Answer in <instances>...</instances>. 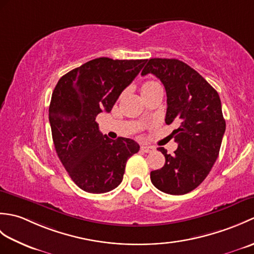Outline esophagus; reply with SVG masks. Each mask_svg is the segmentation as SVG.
Here are the masks:
<instances>
[{
    "instance_id": "34e87169",
    "label": "esophagus",
    "mask_w": 254,
    "mask_h": 254,
    "mask_svg": "<svg viewBox=\"0 0 254 254\" xmlns=\"http://www.w3.org/2000/svg\"><path fill=\"white\" fill-rule=\"evenodd\" d=\"M141 150L144 153H152V152H154L155 148L153 146H148V145H142Z\"/></svg>"
}]
</instances>
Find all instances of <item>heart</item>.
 Instances as JSON below:
<instances>
[{"label":"heart","instance_id":"obj_1","mask_svg":"<svg viewBox=\"0 0 254 254\" xmlns=\"http://www.w3.org/2000/svg\"><path fill=\"white\" fill-rule=\"evenodd\" d=\"M159 84L157 82H154V80H148V82L144 83L142 86V94L143 93H146V91L150 90L152 88L156 87V86H158Z\"/></svg>","mask_w":254,"mask_h":254}]
</instances>
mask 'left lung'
I'll list each match as a JSON object with an SVG mask.
<instances>
[{
	"instance_id": "1",
	"label": "left lung",
	"mask_w": 254,
	"mask_h": 254,
	"mask_svg": "<svg viewBox=\"0 0 254 254\" xmlns=\"http://www.w3.org/2000/svg\"><path fill=\"white\" fill-rule=\"evenodd\" d=\"M154 74L167 94V124L177 122L172 132L175 155L158 147L166 163L150 172L153 185L165 193L181 195L204 181L216 161L226 130L219 95L195 69L177 59H149L142 75Z\"/></svg>"
}]
</instances>
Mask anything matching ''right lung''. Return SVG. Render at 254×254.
Instances as JSON below:
<instances>
[{
  "label": "right lung",
  "instance_id": "add662e5",
  "mask_svg": "<svg viewBox=\"0 0 254 254\" xmlns=\"http://www.w3.org/2000/svg\"><path fill=\"white\" fill-rule=\"evenodd\" d=\"M147 60L98 58L66 73L52 93L49 121L57 154L75 185L105 193L122 182L127 159L139 150L131 138L99 131L96 117L110 112Z\"/></svg>",
  "mask_w": 254,
  "mask_h": 254
}]
</instances>
